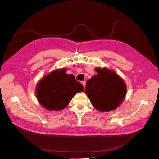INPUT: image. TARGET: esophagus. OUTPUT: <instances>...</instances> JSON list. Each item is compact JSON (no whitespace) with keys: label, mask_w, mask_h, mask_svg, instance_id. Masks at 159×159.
<instances>
[{"label":"esophagus","mask_w":159,"mask_h":159,"mask_svg":"<svg viewBox=\"0 0 159 159\" xmlns=\"http://www.w3.org/2000/svg\"><path fill=\"white\" fill-rule=\"evenodd\" d=\"M81 84H82L83 85V86H84V87L85 88V84H86V82H85V81H81Z\"/></svg>","instance_id":"esophagus-1"}]
</instances>
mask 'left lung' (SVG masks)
I'll list each match as a JSON object with an SVG mask.
<instances>
[{
    "instance_id": "1",
    "label": "left lung",
    "mask_w": 159,
    "mask_h": 159,
    "mask_svg": "<svg viewBox=\"0 0 159 159\" xmlns=\"http://www.w3.org/2000/svg\"><path fill=\"white\" fill-rule=\"evenodd\" d=\"M97 75L87 81L85 93L93 106L101 112L117 108L125 97L126 85L113 71L95 68Z\"/></svg>"
}]
</instances>
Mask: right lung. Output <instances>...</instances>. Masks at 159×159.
<instances>
[{"mask_svg":"<svg viewBox=\"0 0 159 159\" xmlns=\"http://www.w3.org/2000/svg\"><path fill=\"white\" fill-rule=\"evenodd\" d=\"M66 69L52 71L38 84L36 94L39 103L48 110L60 111L66 107L76 93L84 91L73 74Z\"/></svg>","mask_w":159,"mask_h":159,"instance_id":"add662e5","label":"right lung"}]
</instances>
